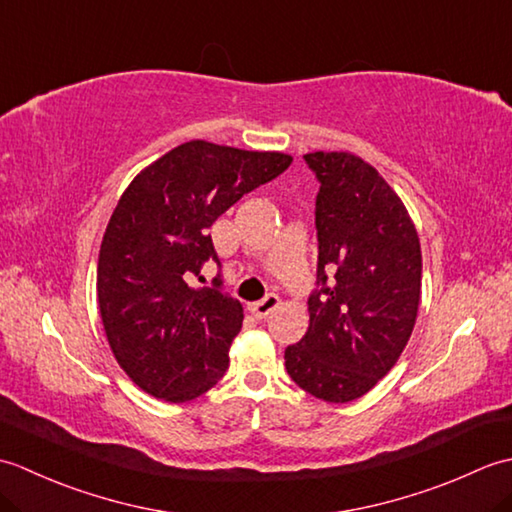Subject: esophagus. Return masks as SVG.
I'll use <instances>...</instances> for the list:
<instances>
[{
	"label": "esophagus",
	"mask_w": 512,
	"mask_h": 512,
	"mask_svg": "<svg viewBox=\"0 0 512 512\" xmlns=\"http://www.w3.org/2000/svg\"><path fill=\"white\" fill-rule=\"evenodd\" d=\"M281 306V299L277 295H268L266 299L257 301V303H250V312L255 314V317L262 321V319H268L270 314H273L277 308Z\"/></svg>",
	"instance_id": "esophagus-1"
}]
</instances>
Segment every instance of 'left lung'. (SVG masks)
<instances>
[{
	"label": "left lung",
	"instance_id": "1",
	"mask_svg": "<svg viewBox=\"0 0 512 512\" xmlns=\"http://www.w3.org/2000/svg\"><path fill=\"white\" fill-rule=\"evenodd\" d=\"M303 158L321 182L314 211L321 290L308 299L306 336L286 347V369L314 398L350 402L387 376L413 332L420 239L398 193L369 162L350 151Z\"/></svg>",
	"mask_w": 512,
	"mask_h": 512
}]
</instances>
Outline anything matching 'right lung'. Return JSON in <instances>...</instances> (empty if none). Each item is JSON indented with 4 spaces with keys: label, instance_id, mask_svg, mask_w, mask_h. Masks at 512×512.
Masks as SVG:
<instances>
[{
    "label": "right lung",
    "instance_id": "right-lung-1",
    "mask_svg": "<svg viewBox=\"0 0 512 512\" xmlns=\"http://www.w3.org/2000/svg\"><path fill=\"white\" fill-rule=\"evenodd\" d=\"M292 156L191 140L151 162L118 200L105 228L96 292L107 343L123 372L149 396L187 402L228 367L244 321L242 303L193 288L209 228L244 193L284 173Z\"/></svg>",
    "mask_w": 512,
    "mask_h": 512
}]
</instances>
